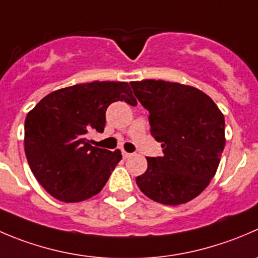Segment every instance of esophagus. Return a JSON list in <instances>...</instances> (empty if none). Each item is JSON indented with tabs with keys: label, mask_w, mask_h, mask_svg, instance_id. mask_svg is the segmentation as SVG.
Masks as SVG:
<instances>
[{
	"label": "esophagus",
	"mask_w": 258,
	"mask_h": 258,
	"mask_svg": "<svg viewBox=\"0 0 258 258\" xmlns=\"http://www.w3.org/2000/svg\"><path fill=\"white\" fill-rule=\"evenodd\" d=\"M122 156H123V159H128V157L132 156V154H130V152H126V151H122Z\"/></svg>",
	"instance_id": "1"
}]
</instances>
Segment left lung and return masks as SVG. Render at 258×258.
I'll use <instances>...</instances> for the list:
<instances>
[{
	"instance_id": "obj_1",
	"label": "left lung",
	"mask_w": 258,
	"mask_h": 258,
	"mask_svg": "<svg viewBox=\"0 0 258 258\" xmlns=\"http://www.w3.org/2000/svg\"><path fill=\"white\" fill-rule=\"evenodd\" d=\"M149 111L151 135L164 155L146 157L147 170L136 177L140 190L157 203H187L208 186L226 145L224 116L198 88L172 82H131Z\"/></svg>"
}]
</instances>
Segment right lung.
<instances>
[{"instance_id":"obj_1","label":"right lung","mask_w":258,"mask_h":258,"mask_svg":"<svg viewBox=\"0 0 258 258\" xmlns=\"http://www.w3.org/2000/svg\"><path fill=\"white\" fill-rule=\"evenodd\" d=\"M137 101L126 82H92L51 92L25 119V154L32 174L55 199L83 202L98 194L121 161L119 150L89 144L88 134L103 132L113 102Z\"/></svg>"}]
</instances>
